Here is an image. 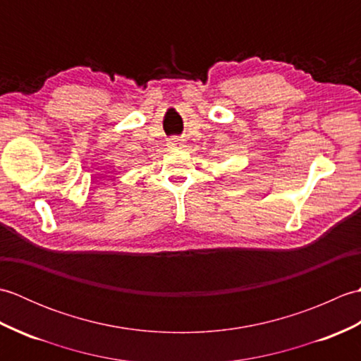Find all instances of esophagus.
<instances>
[{
    "mask_svg": "<svg viewBox=\"0 0 361 361\" xmlns=\"http://www.w3.org/2000/svg\"><path fill=\"white\" fill-rule=\"evenodd\" d=\"M181 141L183 140H180L178 136H172L169 137V145H171V147H176V145H181Z\"/></svg>",
    "mask_w": 361,
    "mask_h": 361,
    "instance_id": "1",
    "label": "esophagus"
}]
</instances>
